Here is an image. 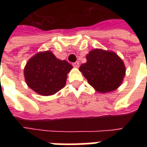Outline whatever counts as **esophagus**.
Returning <instances> with one entry per match:
<instances>
[{
	"instance_id": "34e87169",
	"label": "esophagus",
	"mask_w": 147,
	"mask_h": 147,
	"mask_svg": "<svg viewBox=\"0 0 147 147\" xmlns=\"http://www.w3.org/2000/svg\"><path fill=\"white\" fill-rule=\"evenodd\" d=\"M73 66L75 67V68H78V67H79V62H75V63H73Z\"/></svg>"
}]
</instances>
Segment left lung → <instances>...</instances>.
I'll return each mask as SVG.
<instances>
[{
	"label": "left lung",
	"instance_id": "8db88e82",
	"mask_svg": "<svg viewBox=\"0 0 147 147\" xmlns=\"http://www.w3.org/2000/svg\"><path fill=\"white\" fill-rule=\"evenodd\" d=\"M87 62L79 71L88 82L99 93L117 89L123 82L126 67L121 58L114 52L100 49L91 50L86 55Z\"/></svg>",
	"mask_w": 147,
	"mask_h": 147
}]
</instances>
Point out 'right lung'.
<instances>
[{"instance_id": "right-lung-1", "label": "right lung", "mask_w": 147, "mask_h": 147, "mask_svg": "<svg viewBox=\"0 0 147 147\" xmlns=\"http://www.w3.org/2000/svg\"><path fill=\"white\" fill-rule=\"evenodd\" d=\"M72 68L65 60L57 59L51 51L40 52L26 62L24 78L28 87L37 94L50 96L65 85L67 74Z\"/></svg>"}]
</instances>
